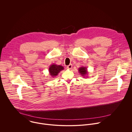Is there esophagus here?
Returning a JSON list of instances; mask_svg holds the SVG:
<instances>
[{
    "instance_id": "34e87169",
    "label": "esophagus",
    "mask_w": 132,
    "mask_h": 132,
    "mask_svg": "<svg viewBox=\"0 0 132 132\" xmlns=\"http://www.w3.org/2000/svg\"><path fill=\"white\" fill-rule=\"evenodd\" d=\"M72 68V64H69V65L67 66V69H68L69 70L71 69Z\"/></svg>"
}]
</instances>
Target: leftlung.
<instances>
[{
  "mask_svg": "<svg viewBox=\"0 0 132 132\" xmlns=\"http://www.w3.org/2000/svg\"><path fill=\"white\" fill-rule=\"evenodd\" d=\"M78 71L79 73L83 77H85L88 74V72L87 70V68L85 67H82L79 68Z\"/></svg>",
  "mask_w": 132,
  "mask_h": 132,
  "instance_id": "left-lung-1",
  "label": "left lung"
}]
</instances>
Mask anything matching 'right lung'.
Here are the masks:
<instances>
[{
  "label": "right lung",
  "mask_w": 132,
  "mask_h": 132,
  "mask_svg": "<svg viewBox=\"0 0 132 132\" xmlns=\"http://www.w3.org/2000/svg\"><path fill=\"white\" fill-rule=\"evenodd\" d=\"M63 69L64 68L61 65H58L56 64H53L50 66L49 68V72L50 76H51L52 77H55L60 71Z\"/></svg>",
  "instance_id": "1"
}]
</instances>
